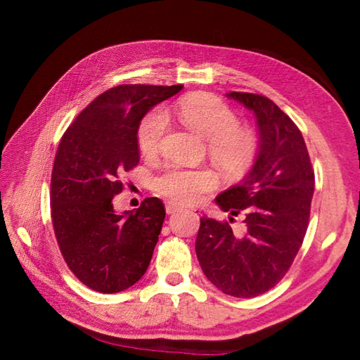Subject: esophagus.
I'll return each mask as SVG.
<instances>
[{"label": "esophagus", "mask_w": 360, "mask_h": 360, "mask_svg": "<svg viewBox=\"0 0 360 360\" xmlns=\"http://www.w3.org/2000/svg\"><path fill=\"white\" fill-rule=\"evenodd\" d=\"M165 210H167V213L168 215H172V213H174V212H179V210H182L179 205H176V204H173V202H167V205H165Z\"/></svg>", "instance_id": "34e87169"}]
</instances>
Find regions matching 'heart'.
I'll return each mask as SVG.
<instances>
[{
	"mask_svg": "<svg viewBox=\"0 0 360 360\" xmlns=\"http://www.w3.org/2000/svg\"><path fill=\"white\" fill-rule=\"evenodd\" d=\"M176 114L188 129L202 136L209 156L221 170L241 176L257 162L259 137L248 127H240V117L231 106L209 93H195L181 98ZM167 131L162 110H151L137 127V147L143 156H156ZM218 186V178L207 167L186 168L167 165L155 179L153 188L172 202L192 205Z\"/></svg>",
	"mask_w": 360,
	"mask_h": 360,
	"instance_id": "obj_1",
	"label": "heart"
}]
</instances>
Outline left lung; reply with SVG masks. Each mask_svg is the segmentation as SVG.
Instances as JSON below:
<instances>
[{
  "instance_id": "obj_1",
  "label": "left lung",
  "mask_w": 360,
  "mask_h": 360,
  "mask_svg": "<svg viewBox=\"0 0 360 360\" xmlns=\"http://www.w3.org/2000/svg\"><path fill=\"white\" fill-rule=\"evenodd\" d=\"M255 112L257 162L240 184L217 196L233 216L245 213L238 237L228 221L201 218L195 249L201 269L221 292L252 298L267 292L289 271L309 224L314 170L300 129L271 98L227 94Z\"/></svg>"
}]
</instances>
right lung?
<instances>
[{
	"instance_id": "1",
	"label": "right lung",
	"mask_w": 360,
	"mask_h": 360,
	"mask_svg": "<svg viewBox=\"0 0 360 360\" xmlns=\"http://www.w3.org/2000/svg\"><path fill=\"white\" fill-rule=\"evenodd\" d=\"M182 85H119L96 97L68 127L51 176V217L71 272L103 294L139 281L153 257L165 207L145 198L141 207L116 215L112 198L120 176L139 164L137 127L153 106Z\"/></svg>"
}]
</instances>
